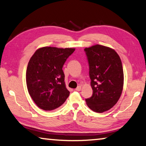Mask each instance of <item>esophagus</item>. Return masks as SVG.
<instances>
[{"instance_id":"1","label":"esophagus","mask_w":146,"mask_h":146,"mask_svg":"<svg viewBox=\"0 0 146 146\" xmlns=\"http://www.w3.org/2000/svg\"><path fill=\"white\" fill-rule=\"evenodd\" d=\"M81 89H82V88H81V86H78V87L75 89V90L77 91H79L81 90Z\"/></svg>"}]
</instances>
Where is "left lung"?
Listing matches in <instances>:
<instances>
[{
  "instance_id": "1",
  "label": "left lung",
  "mask_w": 146,
  "mask_h": 146,
  "mask_svg": "<svg viewBox=\"0 0 146 146\" xmlns=\"http://www.w3.org/2000/svg\"><path fill=\"white\" fill-rule=\"evenodd\" d=\"M90 66L92 97L86 99L93 111L103 113L114 106L121 96L123 86L122 62L112 48L97 45L86 48Z\"/></svg>"
}]
</instances>
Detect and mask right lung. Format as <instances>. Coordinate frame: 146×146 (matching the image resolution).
Listing matches in <instances>:
<instances>
[{"label":"right lung","mask_w":146,"mask_h":146,"mask_svg":"<svg viewBox=\"0 0 146 146\" xmlns=\"http://www.w3.org/2000/svg\"><path fill=\"white\" fill-rule=\"evenodd\" d=\"M75 50L46 46L38 49L31 57L26 70L27 88L34 102L42 110L58 108L70 95L62 67Z\"/></svg>","instance_id":"right-lung-1"}]
</instances>
